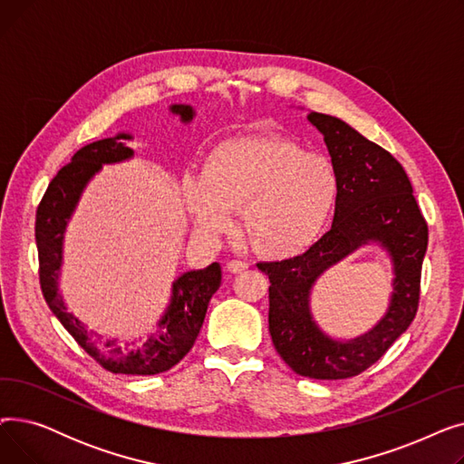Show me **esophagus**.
I'll return each instance as SVG.
<instances>
[{
	"mask_svg": "<svg viewBox=\"0 0 464 464\" xmlns=\"http://www.w3.org/2000/svg\"><path fill=\"white\" fill-rule=\"evenodd\" d=\"M248 269V263L246 261H240V259H231L227 263V271L233 273V275H238V273H245Z\"/></svg>",
	"mask_w": 464,
	"mask_h": 464,
	"instance_id": "1",
	"label": "esophagus"
}]
</instances>
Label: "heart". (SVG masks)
<instances>
[{
	"label": "heart",
	"instance_id": "heart-1",
	"mask_svg": "<svg viewBox=\"0 0 464 464\" xmlns=\"http://www.w3.org/2000/svg\"><path fill=\"white\" fill-rule=\"evenodd\" d=\"M184 199L201 233L231 229L242 210V231L263 257L285 259L318 240L338 201L331 161L295 140L248 135L219 142L207 156L205 177L184 179Z\"/></svg>",
	"mask_w": 464,
	"mask_h": 464
}]
</instances>
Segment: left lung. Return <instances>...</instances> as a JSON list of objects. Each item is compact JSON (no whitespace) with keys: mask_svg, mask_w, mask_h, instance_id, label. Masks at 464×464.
I'll return each mask as SVG.
<instances>
[{"mask_svg":"<svg viewBox=\"0 0 464 464\" xmlns=\"http://www.w3.org/2000/svg\"><path fill=\"white\" fill-rule=\"evenodd\" d=\"M338 179L333 227L304 254L257 263L269 276V331L287 367L314 380H344L374 364L416 318L429 227L402 165L340 118L310 112ZM378 241L394 261V294L379 325L348 343L327 337L309 312V289L329 266Z\"/></svg>","mask_w":464,"mask_h":464,"instance_id":"left-lung-1","label":"left lung"}]
</instances>
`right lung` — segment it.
Returning <instances> with one entry per match:
<instances>
[{
  "label": "right lung",
  "instance_id": "add662e5",
  "mask_svg": "<svg viewBox=\"0 0 464 464\" xmlns=\"http://www.w3.org/2000/svg\"><path fill=\"white\" fill-rule=\"evenodd\" d=\"M170 112L179 114L182 121H189L195 114L189 105H173ZM130 139L131 135L120 133L86 144L48 184L35 214L39 282L48 308L53 310L67 333L77 340L79 346L103 369L112 374L152 376L173 369L191 350L205 322L208 301L222 284V269L218 263H212L201 271L184 273L173 284V297L158 322V333L135 348H130L128 344L120 346L116 340H103L102 334L88 331L86 325L67 310L58 294L67 219L75 210L88 180L102 169V165L118 163L133 156L130 146L121 142Z\"/></svg>",
  "mask_w": 464,
  "mask_h": 464
}]
</instances>
